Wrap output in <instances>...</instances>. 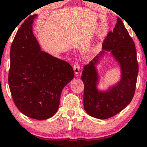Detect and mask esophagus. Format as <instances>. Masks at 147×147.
Here are the masks:
<instances>
[{"label": "esophagus", "instance_id": "esophagus-1", "mask_svg": "<svg viewBox=\"0 0 147 147\" xmlns=\"http://www.w3.org/2000/svg\"><path fill=\"white\" fill-rule=\"evenodd\" d=\"M79 68H80V67H79V63L78 61H75V63H74L73 65V70L75 75H78L79 73Z\"/></svg>", "mask_w": 147, "mask_h": 147}]
</instances>
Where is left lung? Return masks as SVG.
<instances>
[{"mask_svg": "<svg viewBox=\"0 0 147 147\" xmlns=\"http://www.w3.org/2000/svg\"><path fill=\"white\" fill-rule=\"evenodd\" d=\"M103 50L84 68L82 79L84 85V107L92 117L108 119L115 115L130 104L134 96L138 75L136 48L124 23L117 18L113 31L110 32L103 42ZM111 51L122 69L121 82L108 91L96 90V63L105 53Z\"/></svg>", "mask_w": 147, "mask_h": 147, "instance_id": "left-lung-1", "label": "left lung"}]
</instances>
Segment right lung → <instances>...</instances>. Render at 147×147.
<instances>
[{"mask_svg":"<svg viewBox=\"0 0 147 147\" xmlns=\"http://www.w3.org/2000/svg\"><path fill=\"white\" fill-rule=\"evenodd\" d=\"M36 16L27 18L15 35L10 49L8 83L18 110L43 120L58 110L62 89L75 74L68 62L41 51L32 26Z\"/></svg>","mask_w":147,"mask_h":147,"instance_id":"obj_1","label":"right lung"}]
</instances>
